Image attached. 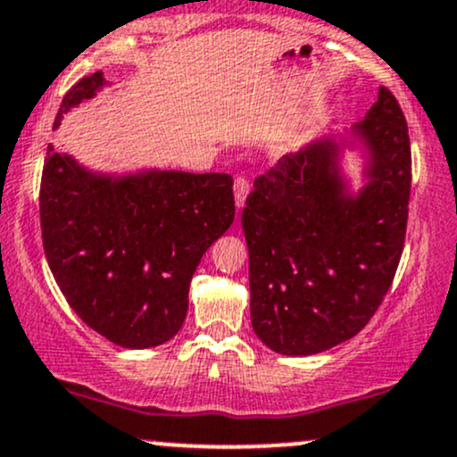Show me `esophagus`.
Masks as SVG:
<instances>
[{
	"label": "esophagus",
	"mask_w": 457,
	"mask_h": 457,
	"mask_svg": "<svg viewBox=\"0 0 457 457\" xmlns=\"http://www.w3.org/2000/svg\"><path fill=\"white\" fill-rule=\"evenodd\" d=\"M249 188H251V185L245 176H238L234 180V197H236V206L238 208L245 206V199H246V195H249Z\"/></svg>",
	"instance_id": "34e87169"
}]
</instances>
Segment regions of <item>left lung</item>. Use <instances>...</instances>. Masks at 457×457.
Segmentation results:
<instances>
[{
    "label": "left lung",
    "mask_w": 457,
    "mask_h": 457,
    "mask_svg": "<svg viewBox=\"0 0 457 457\" xmlns=\"http://www.w3.org/2000/svg\"><path fill=\"white\" fill-rule=\"evenodd\" d=\"M367 148V185L348 195L339 144L318 139L255 178L243 229L251 324L279 354H318L353 339L389 292L411 199V139L395 96L353 127Z\"/></svg>",
    "instance_id": "left-lung-1"
}]
</instances>
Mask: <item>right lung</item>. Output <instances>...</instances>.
Segmentation results:
<instances>
[{"instance_id": "obj_1", "label": "right lung", "mask_w": 457, "mask_h": 457, "mask_svg": "<svg viewBox=\"0 0 457 457\" xmlns=\"http://www.w3.org/2000/svg\"><path fill=\"white\" fill-rule=\"evenodd\" d=\"M103 86V72L77 81L54 129ZM232 185L228 174H92L49 145L40 228L49 269L72 312L122 348L174 337L199 260L234 221Z\"/></svg>"}]
</instances>
